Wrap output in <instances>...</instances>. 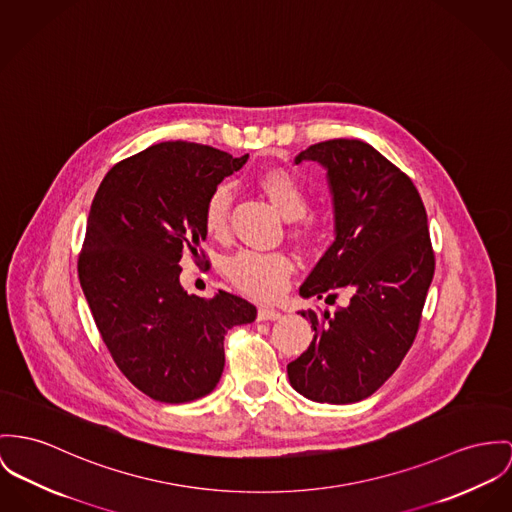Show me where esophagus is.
<instances>
[{"mask_svg": "<svg viewBox=\"0 0 512 512\" xmlns=\"http://www.w3.org/2000/svg\"><path fill=\"white\" fill-rule=\"evenodd\" d=\"M280 317H282V314L275 310V308H259V312H257V319L259 321H276Z\"/></svg>", "mask_w": 512, "mask_h": 512, "instance_id": "1", "label": "esophagus"}]
</instances>
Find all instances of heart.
<instances>
[{
	"label": "heart",
	"mask_w": 512,
	"mask_h": 512,
	"mask_svg": "<svg viewBox=\"0 0 512 512\" xmlns=\"http://www.w3.org/2000/svg\"><path fill=\"white\" fill-rule=\"evenodd\" d=\"M259 189L275 204L276 210L286 218L294 220L292 234L296 237L312 236L314 226L306 216L310 208V197L306 187L286 169H269L257 179ZM230 212L232 191L226 185L216 187L204 202L202 226L212 239H226L230 234ZM224 271L241 292L259 300H275L288 278L294 273V263L286 253L280 251H253L243 249L232 255Z\"/></svg>",
	"instance_id": "obj_1"
}]
</instances>
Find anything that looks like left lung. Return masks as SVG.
<instances>
[{
    "instance_id": "8db88e82",
    "label": "left lung",
    "mask_w": 512,
    "mask_h": 512,
    "mask_svg": "<svg viewBox=\"0 0 512 512\" xmlns=\"http://www.w3.org/2000/svg\"><path fill=\"white\" fill-rule=\"evenodd\" d=\"M327 169L335 241L300 286L302 298L335 302V314L302 310L314 339L288 364L298 394L345 405L374 394L411 349L434 275L427 212L413 181L370 144L327 140L294 163Z\"/></svg>"
}]
</instances>
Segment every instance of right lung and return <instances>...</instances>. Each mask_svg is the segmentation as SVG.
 <instances>
[{"label":"right lung","instance_id":"right-lung-1","mask_svg":"<svg viewBox=\"0 0 512 512\" xmlns=\"http://www.w3.org/2000/svg\"><path fill=\"white\" fill-rule=\"evenodd\" d=\"M234 158L193 142H161L122 159L99 185L79 253V284L118 370L142 394L187 403L224 370V335L257 308L230 292L183 290L181 257L204 259L202 208L239 171Z\"/></svg>","mask_w":512,"mask_h":512}]
</instances>
